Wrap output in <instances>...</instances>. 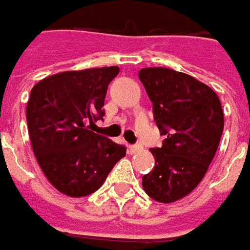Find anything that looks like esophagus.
<instances>
[{
	"instance_id": "34e87169",
	"label": "esophagus",
	"mask_w": 250,
	"mask_h": 250,
	"mask_svg": "<svg viewBox=\"0 0 250 250\" xmlns=\"http://www.w3.org/2000/svg\"><path fill=\"white\" fill-rule=\"evenodd\" d=\"M127 151H128V153H137V152L142 151V145H128L127 146Z\"/></svg>"
}]
</instances>
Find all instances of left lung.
<instances>
[{
    "label": "left lung",
    "mask_w": 250,
    "mask_h": 250,
    "mask_svg": "<svg viewBox=\"0 0 250 250\" xmlns=\"http://www.w3.org/2000/svg\"><path fill=\"white\" fill-rule=\"evenodd\" d=\"M138 77L166 135L162 148L151 149L155 167L142 187L158 202H176L198 187L216 155L224 128L221 104L210 87L173 69L144 67Z\"/></svg>",
    "instance_id": "obj_1"
}]
</instances>
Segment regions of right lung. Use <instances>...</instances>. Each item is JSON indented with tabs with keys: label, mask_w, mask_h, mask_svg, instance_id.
<instances>
[{
	"label": "right lung",
	"mask_w": 250,
	"mask_h": 250,
	"mask_svg": "<svg viewBox=\"0 0 250 250\" xmlns=\"http://www.w3.org/2000/svg\"><path fill=\"white\" fill-rule=\"evenodd\" d=\"M117 74V66L62 72L31 88L26 119L33 152L48 181L67 196L95 192L125 158V146L88 125L105 115L108 85Z\"/></svg>",
	"instance_id": "1"
}]
</instances>
